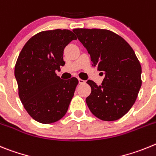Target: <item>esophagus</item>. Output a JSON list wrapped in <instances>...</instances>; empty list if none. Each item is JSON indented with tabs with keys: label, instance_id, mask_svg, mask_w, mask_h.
<instances>
[{
	"label": "esophagus",
	"instance_id": "34e87169",
	"mask_svg": "<svg viewBox=\"0 0 156 156\" xmlns=\"http://www.w3.org/2000/svg\"><path fill=\"white\" fill-rule=\"evenodd\" d=\"M78 82H79V84H85V81H84V80L81 79V78H78Z\"/></svg>",
	"mask_w": 156,
	"mask_h": 156
}]
</instances>
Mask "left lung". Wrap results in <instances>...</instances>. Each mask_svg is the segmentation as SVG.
Segmentation results:
<instances>
[{
	"label": "left lung",
	"instance_id": "obj_1",
	"mask_svg": "<svg viewBox=\"0 0 156 156\" xmlns=\"http://www.w3.org/2000/svg\"><path fill=\"white\" fill-rule=\"evenodd\" d=\"M73 32L90 54L92 65L104 75L100 85L87 81L92 88L85 99L87 106L102 120L121 118L132 107L141 86V67L135 53L111 31L75 29Z\"/></svg>",
	"mask_w": 156,
	"mask_h": 156
}]
</instances>
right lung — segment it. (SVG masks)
Returning a JSON list of instances; mask_svg holds the SVG:
<instances>
[{"mask_svg":"<svg viewBox=\"0 0 156 156\" xmlns=\"http://www.w3.org/2000/svg\"><path fill=\"white\" fill-rule=\"evenodd\" d=\"M75 40L68 29L43 31L29 39L19 54L15 68L19 98L40 123H54L68 111L78 80L61 79L55 71L65 64L64 50Z\"/></svg>","mask_w":156,"mask_h":156,"instance_id":"add662e5","label":"right lung"}]
</instances>
